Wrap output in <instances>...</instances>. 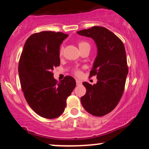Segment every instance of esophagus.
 I'll return each instance as SVG.
<instances>
[{"instance_id":"1","label":"esophagus","mask_w":149,"mask_h":149,"mask_svg":"<svg viewBox=\"0 0 149 149\" xmlns=\"http://www.w3.org/2000/svg\"><path fill=\"white\" fill-rule=\"evenodd\" d=\"M76 85H80L82 84L81 80H78V79H76Z\"/></svg>"}]
</instances>
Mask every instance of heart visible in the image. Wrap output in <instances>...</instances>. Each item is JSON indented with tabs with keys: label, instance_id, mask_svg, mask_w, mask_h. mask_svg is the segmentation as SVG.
<instances>
[{
	"label": "heart",
	"instance_id": "obj_1",
	"mask_svg": "<svg viewBox=\"0 0 149 149\" xmlns=\"http://www.w3.org/2000/svg\"><path fill=\"white\" fill-rule=\"evenodd\" d=\"M78 45H79V48H82V47H85V46H90L88 42H87L85 41H80L79 43H78ZM63 50H64V47H62L60 49V52H59V54H60L61 56L62 55V54H63ZM76 73L77 75H80L81 73H80L79 71H78V70H76Z\"/></svg>",
	"mask_w": 149,
	"mask_h": 149
}]
</instances>
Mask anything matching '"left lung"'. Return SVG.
Wrapping results in <instances>:
<instances>
[{"label":"left lung","instance_id":"8db88e82","mask_svg":"<svg viewBox=\"0 0 149 149\" xmlns=\"http://www.w3.org/2000/svg\"><path fill=\"white\" fill-rule=\"evenodd\" d=\"M91 38L97 45V54L90 76H96V84L83 82L86 94L80 98L89 113L103 116L112 111L123 94L128 73L125 46L120 39L104 27L93 26L77 31Z\"/></svg>","mask_w":149,"mask_h":149}]
</instances>
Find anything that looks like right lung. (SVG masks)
<instances>
[{"instance_id": "add662e5", "label": "right lung", "mask_w": 149, "mask_h": 149, "mask_svg": "<svg viewBox=\"0 0 149 149\" xmlns=\"http://www.w3.org/2000/svg\"><path fill=\"white\" fill-rule=\"evenodd\" d=\"M68 34L42 31L26 41L19 62L22 90L30 107L41 117L52 119L64 111L76 80L66 76L57 83L52 71L60 65L59 47Z\"/></svg>"}]
</instances>
